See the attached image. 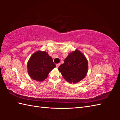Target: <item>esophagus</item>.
<instances>
[{
    "mask_svg": "<svg viewBox=\"0 0 120 120\" xmlns=\"http://www.w3.org/2000/svg\"><path fill=\"white\" fill-rule=\"evenodd\" d=\"M60 64H56V68H58L60 66Z\"/></svg>",
    "mask_w": 120,
    "mask_h": 120,
    "instance_id": "34e87169",
    "label": "esophagus"
}]
</instances>
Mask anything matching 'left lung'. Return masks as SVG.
I'll return each mask as SVG.
<instances>
[{
	"label": "left lung",
	"mask_w": 120,
	"mask_h": 120,
	"mask_svg": "<svg viewBox=\"0 0 120 120\" xmlns=\"http://www.w3.org/2000/svg\"><path fill=\"white\" fill-rule=\"evenodd\" d=\"M64 79L70 83H77L86 76L88 61L82 52L76 50L68 54L64 63L58 68Z\"/></svg>",
	"instance_id": "obj_1"
}]
</instances>
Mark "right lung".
Returning <instances> with one entry per match:
<instances>
[{"mask_svg": "<svg viewBox=\"0 0 120 120\" xmlns=\"http://www.w3.org/2000/svg\"><path fill=\"white\" fill-rule=\"evenodd\" d=\"M56 67L48 52L38 51L34 53L28 60V74L32 79L42 82L47 78L49 73Z\"/></svg>", "mask_w": 120, "mask_h": 120, "instance_id": "obj_1", "label": "right lung"}]
</instances>
